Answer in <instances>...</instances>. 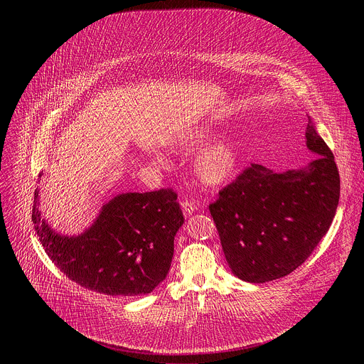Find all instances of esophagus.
<instances>
[{"mask_svg": "<svg viewBox=\"0 0 364 364\" xmlns=\"http://www.w3.org/2000/svg\"><path fill=\"white\" fill-rule=\"evenodd\" d=\"M181 208L183 210V214L186 215V217H189V215H192L196 210H198V203L195 202V200H192V199H182L181 200Z\"/></svg>", "mask_w": 364, "mask_h": 364, "instance_id": "esophagus-1", "label": "esophagus"}]
</instances>
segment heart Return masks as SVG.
I'll return each instance as SVG.
<instances>
[{
  "label": "heart",
  "mask_w": 364,
  "mask_h": 364,
  "mask_svg": "<svg viewBox=\"0 0 364 364\" xmlns=\"http://www.w3.org/2000/svg\"><path fill=\"white\" fill-rule=\"evenodd\" d=\"M208 140V132L196 133L189 143L203 144ZM240 166V147L237 140L224 137L202 151L196 161V172L210 185H223L234 179Z\"/></svg>",
  "instance_id": "heart-1"
}]
</instances>
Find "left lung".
I'll return each instance as SVG.
<instances>
[{
  "label": "left lung",
  "mask_w": 364,
  "mask_h": 364,
  "mask_svg": "<svg viewBox=\"0 0 364 364\" xmlns=\"http://www.w3.org/2000/svg\"><path fill=\"white\" fill-rule=\"evenodd\" d=\"M307 147L318 158L306 168L274 173L251 164L208 205L225 260L250 283L280 279L310 258L339 203L333 154L309 119Z\"/></svg>",
  "instance_id": "8db88e82"
}]
</instances>
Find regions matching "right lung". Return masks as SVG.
Here are the masks:
<instances>
[{
  "instance_id": "right-lung-1",
  "label": "right lung",
  "mask_w": 364,
  "mask_h": 364,
  "mask_svg": "<svg viewBox=\"0 0 364 364\" xmlns=\"http://www.w3.org/2000/svg\"><path fill=\"white\" fill-rule=\"evenodd\" d=\"M176 198L172 188L119 195L84 234L63 237L41 217L36 192L32 221L45 252L70 280L132 297L151 293L169 272L173 238L185 221Z\"/></svg>"
}]
</instances>
